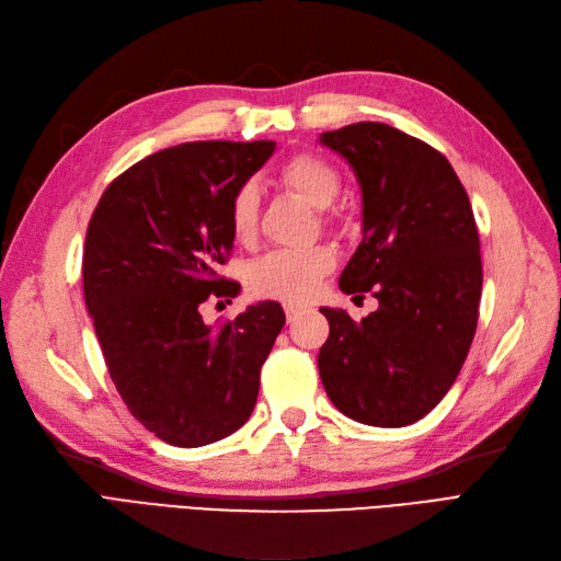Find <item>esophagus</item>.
I'll list each match as a JSON object with an SVG mask.
<instances>
[{"mask_svg": "<svg viewBox=\"0 0 561 561\" xmlns=\"http://www.w3.org/2000/svg\"><path fill=\"white\" fill-rule=\"evenodd\" d=\"M304 313V307H297V304H285V316L287 322H293L295 318H299Z\"/></svg>", "mask_w": 561, "mask_h": 561, "instance_id": "esophagus-1", "label": "esophagus"}]
</instances>
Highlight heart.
Instances as JSON below:
<instances>
[{"instance_id": "b5f03b06", "label": "heart", "mask_w": 561, "mask_h": 561, "mask_svg": "<svg viewBox=\"0 0 561 561\" xmlns=\"http://www.w3.org/2000/svg\"><path fill=\"white\" fill-rule=\"evenodd\" d=\"M278 180L304 198L313 208H328L342 190V178L336 168L316 154H297L287 159ZM260 222V192L252 182L241 184L229 198V229L236 241L250 243ZM336 257L328 245H311L301 250H274L254 260L245 271L248 290L264 299L304 301L320 285V278L330 274Z\"/></svg>"}]
</instances>
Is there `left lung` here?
<instances>
[{
    "mask_svg": "<svg viewBox=\"0 0 561 561\" xmlns=\"http://www.w3.org/2000/svg\"><path fill=\"white\" fill-rule=\"evenodd\" d=\"M320 142L351 163L363 192V241L339 287L379 299L360 322L320 309L330 322L320 379L342 414L410 426L447 396L478 328L482 260L470 201L437 149L393 126L351 124Z\"/></svg>",
    "mask_w": 561,
    "mask_h": 561,
    "instance_id": "left-lung-1",
    "label": "left lung"
}]
</instances>
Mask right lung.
Instances as JSON below:
<instances>
[{
  "label": "right lung",
  "mask_w": 561,
  "mask_h": 561,
  "mask_svg": "<svg viewBox=\"0 0 561 561\" xmlns=\"http://www.w3.org/2000/svg\"><path fill=\"white\" fill-rule=\"evenodd\" d=\"M276 142H184L112 180L83 245V297L110 377L130 414L175 447L239 431L285 325L278 301L206 325L201 304L236 297L217 276L233 248L229 198Z\"/></svg>",
  "instance_id": "1"
}]
</instances>
